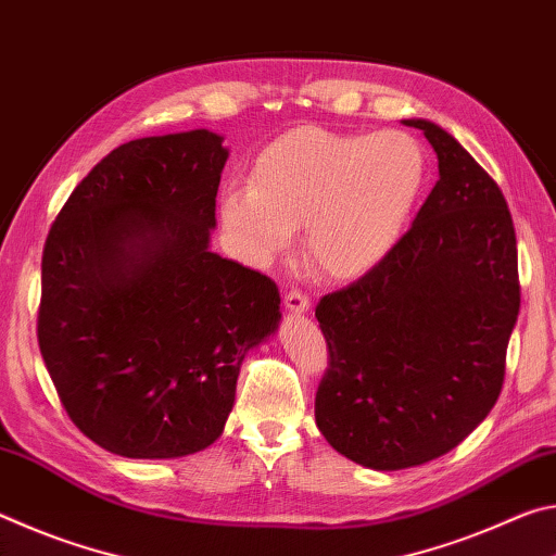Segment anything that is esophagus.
<instances>
[{
	"instance_id": "34e87169",
	"label": "esophagus",
	"mask_w": 556,
	"mask_h": 556,
	"mask_svg": "<svg viewBox=\"0 0 556 556\" xmlns=\"http://www.w3.org/2000/svg\"><path fill=\"white\" fill-rule=\"evenodd\" d=\"M285 306H287V312L289 314H306L308 312V306H312V299H308L304 291H299V289H289L287 294H285Z\"/></svg>"
}]
</instances>
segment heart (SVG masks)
<instances>
[{
  "mask_svg": "<svg viewBox=\"0 0 556 556\" xmlns=\"http://www.w3.org/2000/svg\"><path fill=\"white\" fill-rule=\"evenodd\" d=\"M427 176V149L407 131L296 127L255 156L250 186L223 193L220 220L255 267L287 255L306 225L312 265L331 279H353L397 244Z\"/></svg>",
  "mask_w": 556,
  "mask_h": 556,
  "instance_id": "b5f03b06",
  "label": "heart"
}]
</instances>
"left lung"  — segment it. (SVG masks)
<instances>
[{"label":"left lung","mask_w":556,"mask_h":556,"mask_svg":"<svg viewBox=\"0 0 556 556\" xmlns=\"http://www.w3.org/2000/svg\"><path fill=\"white\" fill-rule=\"evenodd\" d=\"M404 125L434 147L439 181L384 260L316 304L328 345L316 427L375 470L427 464L481 425L501 397L520 312L503 191L434 122Z\"/></svg>","instance_id":"1"}]
</instances>
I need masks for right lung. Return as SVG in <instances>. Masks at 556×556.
<instances>
[{
    "instance_id": "1",
    "label": "right lung",
    "mask_w": 556,
    "mask_h": 556,
    "mask_svg": "<svg viewBox=\"0 0 556 556\" xmlns=\"http://www.w3.org/2000/svg\"><path fill=\"white\" fill-rule=\"evenodd\" d=\"M228 149L208 129L102 159L53 220L39 348L83 434L127 458L220 437L250 348L277 331L279 289L208 250Z\"/></svg>"
}]
</instances>
